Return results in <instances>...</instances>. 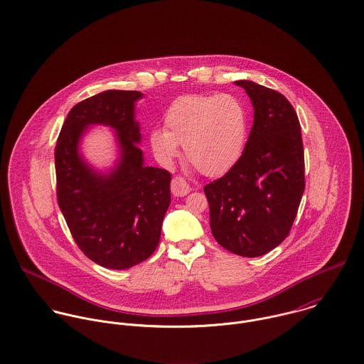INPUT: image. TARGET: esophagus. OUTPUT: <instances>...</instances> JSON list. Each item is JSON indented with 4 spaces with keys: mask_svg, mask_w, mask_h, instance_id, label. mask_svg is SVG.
I'll return each mask as SVG.
<instances>
[{
    "mask_svg": "<svg viewBox=\"0 0 364 364\" xmlns=\"http://www.w3.org/2000/svg\"><path fill=\"white\" fill-rule=\"evenodd\" d=\"M171 192L173 196H185L191 192V188L183 178L175 176L171 182Z\"/></svg>",
    "mask_w": 364,
    "mask_h": 364,
    "instance_id": "obj_1",
    "label": "esophagus"
}]
</instances>
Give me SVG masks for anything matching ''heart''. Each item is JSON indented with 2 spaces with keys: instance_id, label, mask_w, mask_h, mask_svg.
I'll use <instances>...</instances> for the list:
<instances>
[{
  "instance_id": "obj_1",
  "label": "heart",
  "mask_w": 364,
  "mask_h": 364,
  "mask_svg": "<svg viewBox=\"0 0 364 364\" xmlns=\"http://www.w3.org/2000/svg\"><path fill=\"white\" fill-rule=\"evenodd\" d=\"M165 128L149 134V145L162 164H171L185 145L188 161L206 176H219L242 158L248 119L233 95H188L171 103Z\"/></svg>"
}]
</instances>
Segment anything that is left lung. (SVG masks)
I'll list each match as a JSON object with an SVG mask.
<instances>
[{"label":"left lung","mask_w":364,"mask_h":364,"mask_svg":"<svg viewBox=\"0 0 364 364\" xmlns=\"http://www.w3.org/2000/svg\"><path fill=\"white\" fill-rule=\"evenodd\" d=\"M236 85L251 99L254 122L242 158L203 191L216 242L237 255L258 257L291 232L305 189L304 144L285 96L248 80Z\"/></svg>","instance_id":"obj_1"}]
</instances>
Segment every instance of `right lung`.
Segmentation results:
<instances>
[{
  "mask_svg": "<svg viewBox=\"0 0 364 364\" xmlns=\"http://www.w3.org/2000/svg\"><path fill=\"white\" fill-rule=\"evenodd\" d=\"M134 90H107L69 112L55 146L56 198L77 247L96 264L125 269L156 250L171 203V173L145 166ZM89 123L118 129L122 161L110 176L92 171L78 156L77 142Z\"/></svg>",
  "mask_w": 364,
  "mask_h": 364,
  "instance_id": "right-lung-1",
  "label": "right lung"
}]
</instances>
